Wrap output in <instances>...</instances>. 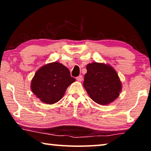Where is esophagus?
I'll return each mask as SVG.
<instances>
[{"mask_svg":"<svg viewBox=\"0 0 151 151\" xmlns=\"http://www.w3.org/2000/svg\"><path fill=\"white\" fill-rule=\"evenodd\" d=\"M76 80H77L78 82L83 81V76L79 75L78 76H77V77H76Z\"/></svg>","mask_w":151,"mask_h":151,"instance_id":"34e87169","label":"esophagus"}]
</instances>
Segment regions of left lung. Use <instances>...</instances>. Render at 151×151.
<instances>
[{
  "label": "left lung",
  "mask_w": 151,
  "mask_h": 151,
  "mask_svg": "<svg viewBox=\"0 0 151 151\" xmlns=\"http://www.w3.org/2000/svg\"><path fill=\"white\" fill-rule=\"evenodd\" d=\"M83 86L95 103L106 105L118 98L122 84L116 70L111 65L92 63L86 65Z\"/></svg>",
  "instance_id": "left-lung-1"
}]
</instances>
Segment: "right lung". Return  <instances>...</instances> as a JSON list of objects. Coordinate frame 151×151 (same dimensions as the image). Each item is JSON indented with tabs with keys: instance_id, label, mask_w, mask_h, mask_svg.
I'll return each instance as SVG.
<instances>
[{
	"instance_id": "obj_1",
	"label": "right lung",
	"mask_w": 151,
	"mask_h": 151,
	"mask_svg": "<svg viewBox=\"0 0 151 151\" xmlns=\"http://www.w3.org/2000/svg\"><path fill=\"white\" fill-rule=\"evenodd\" d=\"M75 81L68 68L54 62L42 66L36 72L30 88L40 101L52 104L63 98L68 86Z\"/></svg>"
}]
</instances>
